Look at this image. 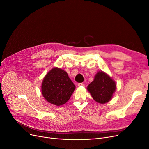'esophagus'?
I'll list each match as a JSON object with an SVG mask.
<instances>
[{
	"instance_id": "esophagus-1",
	"label": "esophagus",
	"mask_w": 149,
	"mask_h": 149,
	"mask_svg": "<svg viewBox=\"0 0 149 149\" xmlns=\"http://www.w3.org/2000/svg\"><path fill=\"white\" fill-rule=\"evenodd\" d=\"M77 85H78L79 86H85V84H83V83H79Z\"/></svg>"
}]
</instances>
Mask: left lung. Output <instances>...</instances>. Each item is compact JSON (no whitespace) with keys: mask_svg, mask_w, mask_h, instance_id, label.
Segmentation results:
<instances>
[{"mask_svg":"<svg viewBox=\"0 0 149 149\" xmlns=\"http://www.w3.org/2000/svg\"><path fill=\"white\" fill-rule=\"evenodd\" d=\"M95 101L100 104L109 102L116 89L115 82L103 72H99L87 87Z\"/></svg>","mask_w":149,"mask_h":149,"instance_id":"8db88e82","label":"left lung"}]
</instances>
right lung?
<instances>
[{
	"mask_svg": "<svg viewBox=\"0 0 149 149\" xmlns=\"http://www.w3.org/2000/svg\"><path fill=\"white\" fill-rule=\"evenodd\" d=\"M75 86L65 71L58 68L52 69L45 75L42 84V95L45 100L56 106L67 102Z\"/></svg>",
	"mask_w": 149,
	"mask_h": 149,
	"instance_id": "1",
	"label": "right lung"
}]
</instances>
